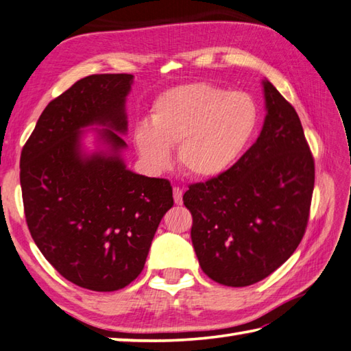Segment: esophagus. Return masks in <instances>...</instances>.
<instances>
[{
  "mask_svg": "<svg viewBox=\"0 0 351 351\" xmlns=\"http://www.w3.org/2000/svg\"><path fill=\"white\" fill-rule=\"evenodd\" d=\"M173 194H174L176 204H182L183 203V189L178 188V186H176L174 191H173Z\"/></svg>",
  "mask_w": 351,
  "mask_h": 351,
  "instance_id": "esophagus-1",
  "label": "esophagus"
}]
</instances>
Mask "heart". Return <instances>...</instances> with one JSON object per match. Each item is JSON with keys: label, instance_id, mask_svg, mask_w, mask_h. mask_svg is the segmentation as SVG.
Listing matches in <instances>:
<instances>
[{"label": "heart", "instance_id": "b5f03b06", "mask_svg": "<svg viewBox=\"0 0 351 351\" xmlns=\"http://www.w3.org/2000/svg\"><path fill=\"white\" fill-rule=\"evenodd\" d=\"M261 123L256 99L207 82L174 86L154 99L149 123L134 128V145L153 169H165L171 147L186 174L210 178L230 169L252 144Z\"/></svg>", "mask_w": 351, "mask_h": 351}]
</instances>
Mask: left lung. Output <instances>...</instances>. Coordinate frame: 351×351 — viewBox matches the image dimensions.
Instances as JSON below:
<instances>
[{
    "label": "left lung",
    "mask_w": 351,
    "mask_h": 351,
    "mask_svg": "<svg viewBox=\"0 0 351 351\" xmlns=\"http://www.w3.org/2000/svg\"><path fill=\"white\" fill-rule=\"evenodd\" d=\"M267 117L254 144L224 174L189 184L183 203L203 273L241 288L261 282L302 242L315 162L297 112L268 80Z\"/></svg>",
    "instance_id": "obj_1"
}]
</instances>
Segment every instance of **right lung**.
<instances>
[{"instance_id": "obj_1", "label": "right lung", "mask_w": 351, "mask_h": 351, "mask_svg": "<svg viewBox=\"0 0 351 351\" xmlns=\"http://www.w3.org/2000/svg\"><path fill=\"white\" fill-rule=\"evenodd\" d=\"M132 74H94L49 101L21 153V189L34 244L84 289L125 288L144 269L162 217L174 204L167 178L128 171L119 157ZM101 123L113 155L84 158L80 130Z\"/></svg>"}]
</instances>
